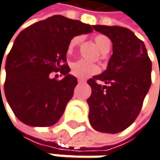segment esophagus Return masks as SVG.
<instances>
[{"label": "esophagus", "instance_id": "obj_1", "mask_svg": "<svg viewBox=\"0 0 160 160\" xmlns=\"http://www.w3.org/2000/svg\"><path fill=\"white\" fill-rule=\"evenodd\" d=\"M78 83H83V82H85V81L82 78H78Z\"/></svg>", "mask_w": 160, "mask_h": 160}]
</instances>
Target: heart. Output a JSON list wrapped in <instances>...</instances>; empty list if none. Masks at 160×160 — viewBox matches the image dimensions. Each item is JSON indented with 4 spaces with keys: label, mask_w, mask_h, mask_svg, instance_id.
<instances>
[{
    "label": "heart",
    "mask_w": 160,
    "mask_h": 160,
    "mask_svg": "<svg viewBox=\"0 0 160 160\" xmlns=\"http://www.w3.org/2000/svg\"><path fill=\"white\" fill-rule=\"evenodd\" d=\"M82 41V36H75L74 38H72V40L70 41L69 47H68V52H71L76 47H78L79 44H81ZM94 41L96 43L97 47L99 48V50L101 51V52L107 53L110 50L111 42L108 36L99 34V35L95 36ZM71 70H72V74L75 75L76 77L87 78L91 75H95V74L99 73L100 67L97 64L90 63V62L81 59V60H78V61H75L72 63Z\"/></svg>",
    "instance_id": "obj_1"
}]
</instances>
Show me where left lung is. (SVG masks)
Returning <instances> with one entry per match:
<instances>
[{
	"label": "left lung",
	"instance_id": "left-lung-1",
	"mask_svg": "<svg viewBox=\"0 0 160 160\" xmlns=\"http://www.w3.org/2000/svg\"><path fill=\"white\" fill-rule=\"evenodd\" d=\"M93 28L111 40L113 53L107 70L87 82L92 89L87 99L89 122L97 132L117 133L130 127L141 110L152 82V62L144 42L131 29L101 25Z\"/></svg>",
	"mask_w": 160,
	"mask_h": 160
}]
</instances>
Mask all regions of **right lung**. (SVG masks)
<instances>
[{
	"instance_id": "obj_1",
	"label": "right lung",
	"mask_w": 160,
	"mask_h": 160,
	"mask_svg": "<svg viewBox=\"0 0 160 160\" xmlns=\"http://www.w3.org/2000/svg\"><path fill=\"white\" fill-rule=\"evenodd\" d=\"M92 32L90 25L53 15L29 26L16 37L5 61L3 89L21 122L50 127L59 120L78 84L65 64L70 41ZM52 72H60L64 78L60 81L52 79Z\"/></svg>"
}]
</instances>
